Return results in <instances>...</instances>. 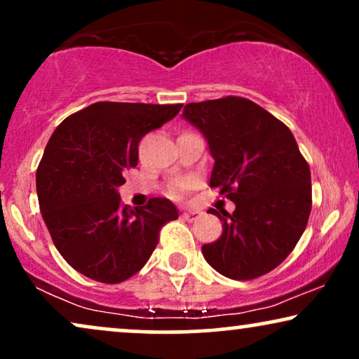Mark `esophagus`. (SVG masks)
Instances as JSON below:
<instances>
[{
	"mask_svg": "<svg viewBox=\"0 0 359 359\" xmlns=\"http://www.w3.org/2000/svg\"><path fill=\"white\" fill-rule=\"evenodd\" d=\"M198 217H201V212H197V210H189V212L182 213V219L187 220V222H195L198 219Z\"/></svg>",
	"mask_w": 359,
	"mask_h": 359,
	"instance_id": "1",
	"label": "esophagus"
}]
</instances>
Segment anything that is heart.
Wrapping results in <instances>:
<instances>
[{"label": "heart", "instance_id": "obj_1", "mask_svg": "<svg viewBox=\"0 0 359 359\" xmlns=\"http://www.w3.org/2000/svg\"><path fill=\"white\" fill-rule=\"evenodd\" d=\"M190 182L189 180H177V182H174L170 185V195H174V197H177L179 195V192H182V190L189 189Z\"/></svg>", "mask_w": 359, "mask_h": 359}]
</instances>
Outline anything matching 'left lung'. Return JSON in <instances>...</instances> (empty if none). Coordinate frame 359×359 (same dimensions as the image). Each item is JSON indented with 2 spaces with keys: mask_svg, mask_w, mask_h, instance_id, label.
Here are the masks:
<instances>
[{
  "mask_svg": "<svg viewBox=\"0 0 359 359\" xmlns=\"http://www.w3.org/2000/svg\"><path fill=\"white\" fill-rule=\"evenodd\" d=\"M205 135L213 164L210 187L235 203L233 213L210 208L220 238L203 258L226 278L253 280L287 258L311 212V174L292 130L250 99L226 96L184 107Z\"/></svg>",
  "mask_w": 359,
  "mask_h": 359,
  "instance_id": "8db88e82",
  "label": "left lung"
}]
</instances>
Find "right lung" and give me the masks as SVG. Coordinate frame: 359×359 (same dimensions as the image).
<instances>
[{
	"mask_svg": "<svg viewBox=\"0 0 359 359\" xmlns=\"http://www.w3.org/2000/svg\"><path fill=\"white\" fill-rule=\"evenodd\" d=\"M180 109L94 102L56 127L36 170V190L49 235L76 271L111 285L130 278L151 258L162 226L179 217L161 197L127 207L117 187L137 165L140 139Z\"/></svg>",
	"mask_w": 359,
	"mask_h": 359,
	"instance_id": "1",
	"label": "right lung"
}]
</instances>
